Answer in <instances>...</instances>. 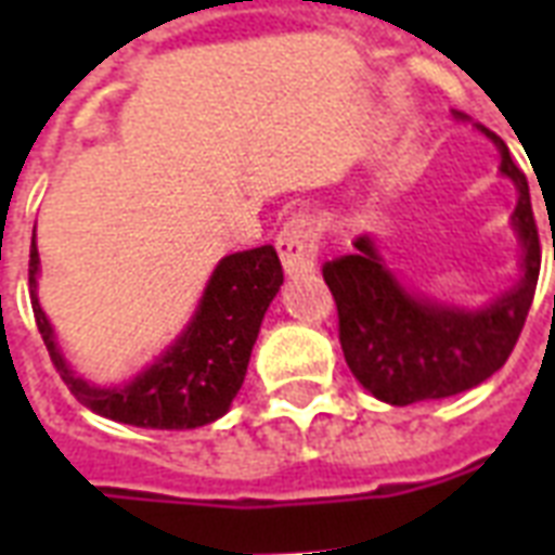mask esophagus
I'll return each mask as SVG.
<instances>
[{"label":"esophagus","instance_id":"34e87169","mask_svg":"<svg viewBox=\"0 0 555 555\" xmlns=\"http://www.w3.org/2000/svg\"><path fill=\"white\" fill-rule=\"evenodd\" d=\"M320 224L313 216H294L282 227L276 238V250L282 256L287 276H302L311 273L320 253Z\"/></svg>","mask_w":555,"mask_h":555}]
</instances>
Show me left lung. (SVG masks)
Masks as SVG:
<instances>
[{"instance_id":"1","label":"left lung","mask_w":555,"mask_h":555,"mask_svg":"<svg viewBox=\"0 0 555 555\" xmlns=\"http://www.w3.org/2000/svg\"><path fill=\"white\" fill-rule=\"evenodd\" d=\"M481 132L499 146L501 172L518 186L513 224L525 250V276L509 294L483 311H457L417 299L391 276L369 235L357 238V253L322 264L325 285L337 302L339 346L348 369L383 403L440 400L478 386L507 363L525 328L542 268L530 186L509 158L507 143L483 126Z\"/></svg>"}]
</instances>
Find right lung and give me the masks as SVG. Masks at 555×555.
<instances>
[{
	"label": "right lung",
	"mask_w": 555,
	"mask_h": 555,
	"mask_svg": "<svg viewBox=\"0 0 555 555\" xmlns=\"http://www.w3.org/2000/svg\"><path fill=\"white\" fill-rule=\"evenodd\" d=\"M37 270L39 253L30 242V305L56 374L86 409L141 429H195L230 409L247 374L264 311L285 279L270 244L227 256L218 261L184 337L129 386L98 388L74 377L65 365L54 331L37 302Z\"/></svg>",
	"instance_id": "1"
}]
</instances>
